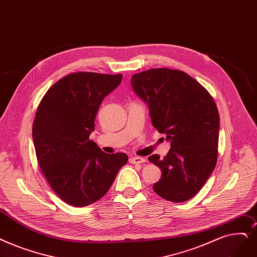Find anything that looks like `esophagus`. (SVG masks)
Listing matches in <instances>:
<instances>
[{
	"label": "esophagus",
	"instance_id": "1",
	"mask_svg": "<svg viewBox=\"0 0 257 257\" xmlns=\"http://www.w3.org/2000/svg\"><path fill=\"white\" fill-rule=\"evenodd\" d=\"M129 162L131 164H142V163L146 162V160H145L144 158H141V156H131V158L129 159Z\"/></svg>",
	"mask_w": 257,
	"mask_h": 257
}]
</instances>
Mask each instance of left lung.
Returning <instances> with one entry per match:
<instances>
[{
    "label": "left lung",
    "instance_id": "8db88e82",
    "mask_svg": "<svg viewBox=\"0 0 257 257\" xmlns=\"http://www.w3.org/2000/svg\"><path fill=\"white\" fill-rule=\"evenodd\" d=\"M136 93L147 103L152 125L171 141L164 159L150 155L162 176L153 190L182 203L202 189L217 162L219 114L213 97L181 70L153 68L132 75Z\"/></svg>",
    "mask_w": 257,
    "mask_h": 257
}]
</instances>
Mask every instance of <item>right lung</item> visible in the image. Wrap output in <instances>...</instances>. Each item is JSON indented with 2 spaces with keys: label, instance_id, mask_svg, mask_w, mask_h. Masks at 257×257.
Here are the masks:
<instances>
[{
  "label": "right lung",
  "instance_id": "1",
  "mask_svg": "<svg viewBox=\"0 0 257 257\" xmlns=\"http://www.w3.org/2000/svg\"><path fill=\"white\" fill-rule=\"evenodd\" d=\"M122 75L74 72L43 96L32 126L37 160L44 177L62 200L85 207L102 198L127 164L126 153L107 154L89 139L104 97Z\"/></svg>",
  "mask_w": 257,
  "mask_h": 257
}]
</instances>
